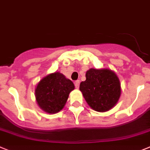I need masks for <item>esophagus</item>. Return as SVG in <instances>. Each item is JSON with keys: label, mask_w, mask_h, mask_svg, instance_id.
<instances>
[{"label": "esophagus", "mask_w": 150, "mask_h": 150, "mask_svg": "<svg viewBox=\"0 0 150 150\" xmlns=\"http://www.w3.org/2000/svg\"><path fill=\"white\" fill-rule=\"evenodd\" d=\"M75 86L77 89L79 88V86H80V81H76L75 82Z\"/></svg>", "instance_id": "esophagus-1"}]
</instances>
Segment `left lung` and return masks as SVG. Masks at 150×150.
I'll use <instances>...</instances> for the list:
<instances>
[{
  "label": "left lung",
  "instance_id": "1",
  "mask_svg": "<svg viewBox=\"0 0 150 150\" xmlns=\"http://www.w3.org/2000/svg\"><path fill=\"white\" fill-rule=\"evenodd\" d=\"M80 91L93 110L106 112L118 102L120 82L117 74L109 69L92 68L86 72V81L80 83Z\"/></svg>",
  "mask_w": 150,
  "mask_h": 150
}]
</instances>
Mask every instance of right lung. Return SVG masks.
<instances>
[{
	"label": "right lung",
	"instance_id": "right-lung-1",
	"mask_svg": "<svg viewBox=\"0 0 150 150\" xmlns=\"http://www.w3.org/2000/svg\"><path fill=\"white\" fill-rule=\"evenodd\" d=\"M75 89L71 80L59 72L49 74L40 81L35 96L39 107L45 113L54 114L64 108L70 92Z\"/></svg>",
	"mask_w": 150,
	"mask_h": 150
}]
</instances>
